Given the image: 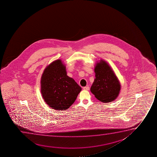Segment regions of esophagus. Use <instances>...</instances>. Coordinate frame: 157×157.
<instances>
[{
	"mask_svg": "<svg viewBox=\"0 0 157 157\" xmlns=\"http://www.w3.org/2000/svg\"><path fill=\"white\" fill-rule=\"evenodd\" d=\"M83 90H90V87H89L88 86H85V87H83Z\"/></svg>",
	"mask_w": 157,
	"mask_h": 157,
	"instance_id": "obj_1",
	"label": "esophagus"
}]
</instances>
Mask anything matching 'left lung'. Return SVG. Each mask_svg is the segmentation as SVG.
Instances as JSON below:
<instances>
[{"label":"left lung","instance_id":"obj_1","mask_svg":"<svg viewBox=\"0 0 157 157\" xmlns=\"http://www.w3.org/2000/svg\"><path fill=\"white\" fill-rule=\"evenodd\" d=\"M95 78L90 91L99 101L107 103L118 96L121 85L111 67L105 61L97 64L94 69Z\"/></svg>","mask_w":157,"mask_h":157}]
</instances>
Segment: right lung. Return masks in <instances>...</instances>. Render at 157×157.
Masks as SVG:
<instances>
[{"mask_svg":"<svg viewBox=\"0 0 157 157\" xmlns=\"http://www.w3.org/2000/svg\"><path fill=\"white\" fill-rule=\"evenodd\" d=\"M41 93L44 100L52 109L65 110L77 99L82 88L67 75L60 59L48 66L41 80Z\"/></svg>","mask_w":157,"mask_h":157,"instance_id":"obj_1","label":"right lung"}]
</instances>
